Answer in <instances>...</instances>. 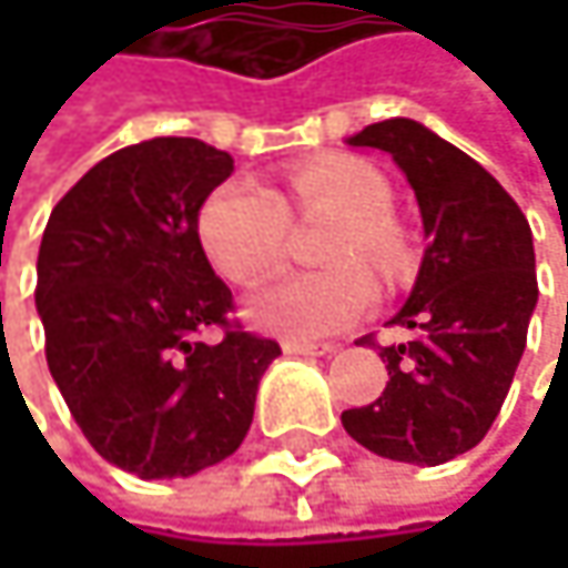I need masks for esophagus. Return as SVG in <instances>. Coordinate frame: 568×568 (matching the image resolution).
Returning a JSON list of instances; mask_svg holds the SVG:
<instances>
[{
  "label": "esophagus",
  "mask_w": 568,
  "mask_h": 568,
  "mask_svg": "<svg viewBox=\"0 0 568 568\" xmlns=\"http://www.w3.org/2000/svg\"><path fill=\"white\" fill-rule=\"evenodd\" d=\"M332 348H335V345H328V342H322V345L302 342V338H285L283 342L285 355H302V358H308V355H328Z\"/></svg>",
  "instance_id": "esophagus-1"
}]
</instances>
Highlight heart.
<instances>
[{
	"mask_svg": "<svg viewBox=\"0 0 568 568\" xmlns=\"http://www.w3.org/2000/svg\"><path fill=\"white\" fill-rule=\"evenodd\" d=\"M288 196L280 200L256 180H226L200 203L196 236L213 270L230 283L253 288L283 266L288 246V210L332 213L338 226L325 246V273L285 276L250 305V318L285 338H325L345 332L372 312L378 288L362 263L378 273H397L404 236L388 216L392 186L358 158L308 161L285 176Z\"/></svg>",
	"mask_w": 568,
	"mask_h": 568,
	"instance_id": "b5f03b06",
	"label": "heart"
}]
</instances>
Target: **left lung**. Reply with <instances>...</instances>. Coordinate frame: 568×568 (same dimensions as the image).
<instances>
[{
  "instance_id": "left-lung-1",
  "label": "left lung",
  "mask_w": 568,
  "mask_h": 568,
  "mask_svg": "<svg viewBox=\"0 0 568 568\" xmlns=\"http://www.w3.org/2000/svg\"><path fill=\"white\" fill-rule=\"evenodd\" d=\"M395 158L424 220V263L388 325L414 332L382 348L378 400L342 410L345 430L378 457L447 464L494 427L536 308L532 233L510 193L474 158L417 121L368 124L348 141ZM375 345V335L358 338Z\"/></svg>"
}]
</instances>
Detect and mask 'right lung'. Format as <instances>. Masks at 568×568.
<instances>
[{"label":"right lung","instance_id":"right-lung-1","mask_svg":"<svg viewBox=\"0 0 568 568\" xmlns=\"http://www.w3.org/2000/svg\"><path fill=\"white\" fill-rule=\"evenodd\" d=\"M233 158L154 138L104 158L55 203L39 246L45 358L74 424L114 467L190 477L230 457L276 338L246 332L200 246V203ZM220 327L224 338L202 335Z\"/></svg>","mask_w":568,"mask_h":568}]
</instances>
